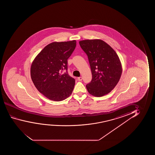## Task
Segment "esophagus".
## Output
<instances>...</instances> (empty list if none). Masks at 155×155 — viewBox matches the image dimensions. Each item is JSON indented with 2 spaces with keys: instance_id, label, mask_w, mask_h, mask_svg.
Listing matches in <instances>:
<instances>
[{
  "instance_id": "34e87169",
  "label": "esophagus",
  "mask_w": 155,
  "mask_h": 155,
  "mask_svg": "<svg viewBox=\"0 0 155 155\" xmlns=\"http://www.w3.org/2000/svg\"><path fill=\"white\" fill-rule=\"evenodd\" d=\"M82 79H83V78H82V77H81L78 78V80L79 81H82Z\"/></svg>"
}]
</instances>
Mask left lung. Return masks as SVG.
<instances>
[{"instance_id": "1", "label": "left lung", "mask_w": 155, "mask_h": 155, "mask_svg": "<svg viewBox=\"0 0 155 155\" xmlns=\"http://www.w3.org/2000/svg\"><path fill=\"white\" fill-rule=\"evenodd\" d=\"M91 69L92 79L86 85L90 94L102 97L114 88L121 78L122 64L119 56L110 45L100 39L80 41Z\"/></svg>"}]
</instances>
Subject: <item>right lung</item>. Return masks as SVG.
Wrapping results in <instances>:
<instances>
[{"mask_svg":"<svg viewBox=\"0 0 155 155\" xmlns=\"http://www.w3.org/2000/svg\"><path fill=\"white\" fill-rule=\"evenodd\" d=\"M76 41L54 42L43 48L32 62L31 77L36 89L49 100L61 101L72 94L75 80L67 72V60Z\"/></svg>","mask_w":155,"mask_h":155,"instance_id":"1","label":"right lung"}]
</instances>
